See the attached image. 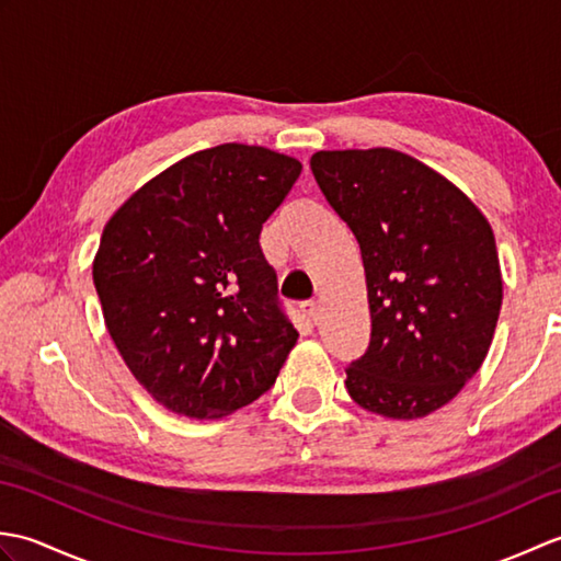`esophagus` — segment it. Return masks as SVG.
<instances>
[{"mask_svg": "<svg viewBox=\"0 0 561 561\" xmlns=\"http://www.w3.org/2000/svg\"><path fill=\"white\" fill-rule=\"evenodd\" d=\"M301 311H304V316L311 320V323H318L320 320V301H304L301 304Z\"/></svg>", "mask_w": 561, "mask_h": 561, "instance_id": "1", "label": "esophagus"}]
</instances>
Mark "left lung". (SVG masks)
I'll return each mask as SVG.
<instances>
[{
	"label": "left lung",
	"instance_id": "obj_1",
	"mask_svg": "<svg viewBox=\"0 0 561 561\" xmlns=\"http://www.w3.org/2000/svg\"><path fill=\"white\" fill-rule=\"evenodd\" d=\"M311 171L366 272L371 342L344 386L388 420L432 414L490 352L504 296L492 226L444 175L396 149L318 151Z\"/></svg>",
	"mask_w": 561,
	"mask_h": 561
}]
</instances>
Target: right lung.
<instances>
[{"label": "right lung", "instance_id": "obj_1", "mask_svg": "<svg viewBox=\"0 0 561 561\" xmlns=\"http://www.w3.org/2000/svg\"><path fill=\"white\" fill-rule=\"evenodd\" d=\"M301 163L219 145L141 185L105 224L93 284L129 371L175 414L219 420L267 392L299 332L260 231Z\"/></svg>", "mask_w": 561, "mask_h": 561}]
</instances>
